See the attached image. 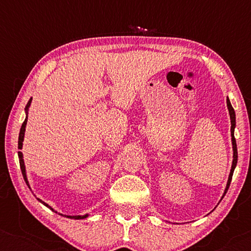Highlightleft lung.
<instances>
[{"label": "left lung", "mask_w": 251, "mask_h": 251, "mask_svg": "<svg viewBox=\"0 0 251 251\" xmlns=\"http://www.w3.org/2000/svg\"><path fill=\"white\" fill-rule=\"evenodd\" d=\"M226 102H227V108H228V113H229V118H231V136H232V145H233V162H232L231 173H229L228 180H227V185H226V188H225L224 195L226 194V192H227V190H228L229 184H231V180H232L233 173H234V169H235V167H236V163H238V149H236V142H235V138H234L235 112H234V109H233V107H232L231 101H229L228 97H227V99H226ZM224 195H223V197H224Z\"/></svg>", "instance_id": "obj_1"}]
</instances>
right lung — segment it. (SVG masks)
Here are the masks:
<instances>
[{"mask_svg":"<svg viewBox=\"0 0 251 251\" xmlns=\"http://www.w3.org/2000/svg\"><path fill=\"white\" fill-rule=\"evenodd\" d=\"M29 105H30V100L27 102V105H26V113L28 112V107H29ZM26 123H27V116H26V119H25V121H24V123H23V126H22V128H20V132H19V138H18V149L19 150H22V147H23V142H24V135H25V128H26ZM18 156H19V164H20V169H22V174H23V177H24V179H25V181H26V184L28 185V180H27V177H26V170H25V163H24V160H23V153L22 152H18ZM29 187V186H28ZM37 200H39L40 202H42V203L44 204V205H47L48 208H50L49 205H48L46 202H43L42 200H40V199H37ZM53 210V209H52ZM67 218H73V219H83V218H85V217H88V215H83V216H66Z\"/></svg>","mask_w":251,"mask_h":251,"instance_id":"obj_1","label":"right lung"}]
</instances>
